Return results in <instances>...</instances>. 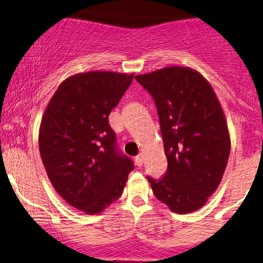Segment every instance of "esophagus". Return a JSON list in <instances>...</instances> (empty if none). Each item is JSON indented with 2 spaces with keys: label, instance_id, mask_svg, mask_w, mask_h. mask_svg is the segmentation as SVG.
<instances>
[{
  "label": "esophagus",
  "instance_id": "obj_1",
  "mask_svg": "<svg viewBox=\"0 0 263 263\" xmlns=\"http://www.w3.org/2000/svg\"><path fill=\"white\" fill-rule=\"evenodd\" d=\"M135 162H136V165H137V166H142L143 165V155L139 154V155L136 156Z\"/></svg>",
  "mask_w": 263,
  "mask_h": 263
}]
</instances>
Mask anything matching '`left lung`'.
<instances>
[{
  "instance_id": "obj_1",
  "label": "left lung",
  "mask_w": 263,
  "mask_h": 263,
  "mask_svg": "<svg viewBox=\"0 0 263 263\" xmlns=\"http://www.w3.org/2000/svg\"><path fill=\"white\" fill-rule=\"evenodd\" d=\"M136 80L154 99L167 158L165 176L147 177L153 193L177 214L197 211L217 189L231 152L220 102L191 68L168 66Z\"/></svg>"
}]
</instances>
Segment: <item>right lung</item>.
<instances>
[{"label": "right lung", "mask_w": 263, "mask_h": 263, "mask_svg": "<svg viewBox=\"0 0 263 263\" xmlns=\"http://www.w3.org/2000/svg\"><path fill=\"white\" fill-rule=\"evenodd\" d=\"M134 74L88 71L59 85L43 114L40 154L55 191L78 210L93 215L118 200L134 162L118 148L109 114Z\"/></svg>", "instance_id": "1"}]
</instances>
